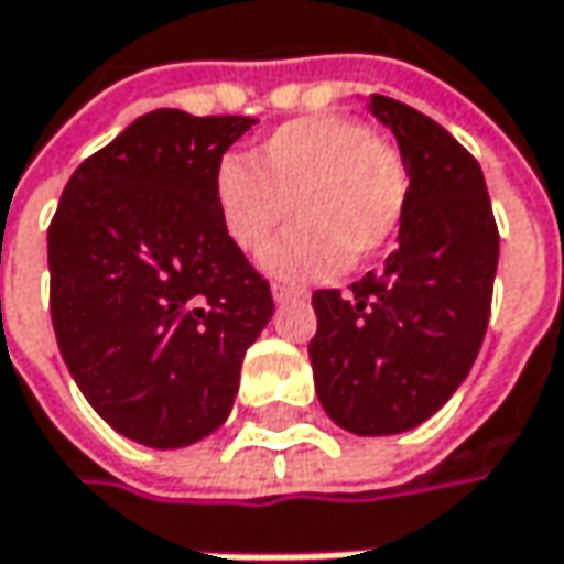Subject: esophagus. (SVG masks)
I'll use <instances>...</instances> for the list:
<instances>
[{
    "label": "esophagus",
    "mask_w": 564,
    "mask_h": 564,
    "mask_svg": "<svg viewBox=\"0 0 564 564\" xmlns=\"http://www.w3.org/2000/svg\"><path fill=\"white\" fill-rule=\"evenodd\" d=\"M271 293H274V300H278V303H290V300H300V296H306V290H300V286H290V283H274V286H271Z\"/></svg>",
    "instance_id": "esophagus-1"
}]
</instances>
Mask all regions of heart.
Masks as SVG:
<instances>
[{
    "mask_svg": "<svg viewBox=\"0 0 564 564\" xmlns=\"http://www.w3.org/2000/svg\"><path fill=\"white\" fill-rule=\"evenodd\" d=\"M412 194L402 150L345 115L300 117L278 127L249 159L216 165L214 200L223 232L246 254L268 249L264 264L281 278H325L380 254L399 232Z\"/></svg>",
    "mask_w": 564,
    "mask_h": 564,
    "instance_id": "1",
    "label": "heart"
}]
</instances>
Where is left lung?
<instances>
[{
  "mask_svg": "<svg viewBox=\"0 0 564 564\" xmlns=\"http://www.w3.org/2000/svg\"><path fill=\"white\" fill-rule=\"evenodd\" d=\"M412 172L399 249L380 271L315 290V392L360 437L402 434L437 412L481 348L498 268V223L479 162L427 115L377 95Z\"/></svg>",
  "mask_w": 564,
  "mask_h": 564,
  "instance_id": "8db88e82",
  "label": "left lung"
}]
</instances>
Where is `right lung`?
Returning <instances> with one entry per match:
<instances>
[{
  "mask_svg": "<svg viewBox=\"0 0 564 564\" xmlns=\"http://www.w3.org/2000/svg\"><path fill=\"white\" fill-rule=\"evenodd\" d=\"M254 117L159 108L88 155L47 229L51 318L88 405L117 434L187 447L226 421L271 283L229 242L214 175Z\"/></svg>",
  "mask_w": 564,
  "mask_h": 564,
  "instance_id": "right-lung-1",
  "label": "right lung"
}]
</instances>
